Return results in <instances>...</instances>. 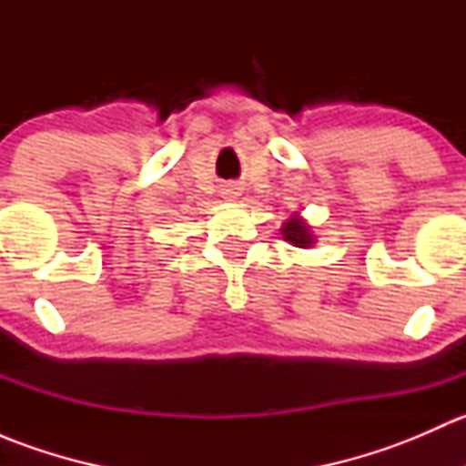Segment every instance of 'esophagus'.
Returning a JSON list of instances; mask_svg holds the SVG:
<instances>
[{
  "mask_svg": "<svg viewBox=\"0 0 466 466\" xmlns=\"http://www.w3.org/2000/svg\"><path fill=\"white\" fill-rule=\"evenodd\" d=\"M229 191V198H232V194H234V191L232 189H228Z\"/></svg>",
  "mask_w": 466,
  "mask_h": 466,
  "instance_id": "34e87169",
  "label": "esophagus"
}]
</instances>
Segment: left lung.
Masks as SVG:
<instances>
[{"label":"left lung","instance_id":"obj_1","mask_svg":"<svg viewBox=\"0 0 466 466\" xmlns=\"http://www.w3.org/2000/svg\"><path fill=\"white\" fill-rule=\"evenodd\" d=\"M281 234L289 243H293L295 248H311L313 246V234L311 228L304 223V218H299L298 214L290 216L284 225H281Z\"/></svg>","mask_w":466,"mask_h":466}]
</instances>
